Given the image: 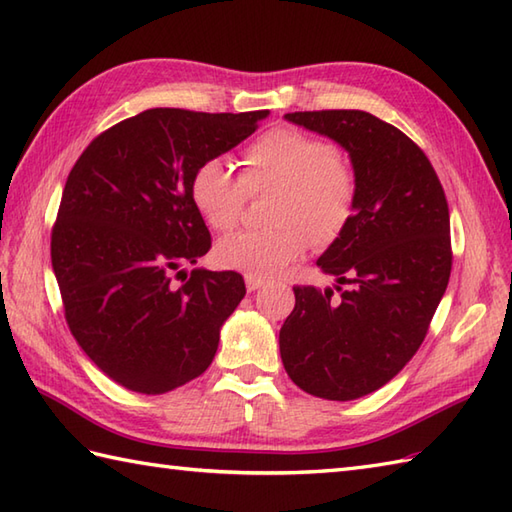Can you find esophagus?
Segmentation results:
<instances>
[{
    "instance_id": "esophagus-1",
    "label": "esophagus",
    "mask_w": 512,
    "mask_h": 512,
    "mask_svg": "<svg viewBox=\"0 0 512 512\" xmlns=\"http://www.w3.org/2000/svg\"><path fill=\"white\" fill-rule=\"evenodd\" d=\"M264 286V279L262 277H253V275H246V288L248 292H255Z\"/></svg>"
}]
</instances>
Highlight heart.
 Instances as JSON below:
<instances>
[{
	"instance_id": "heart-1",
	"label": "heart",
	"mask_w": 512,
	"mask_h": 512,
	"mask_svg": "<svg viewBox=\"0 0 512 512\" xmlns=\"http://www.w3.org/2000/svg\"><path fill=\"white\" fill-rule=\"evenodd\" d=\"M242 176L222 158H206L193 169L189 195L195 211L215 233H231L242 222L248 193L275 189L268 228L244 231L217 244L224 268L253 277H273L299 259L312 239L336 242L350 226L358 180L341 149L299 127H273L242 151Z\"/></svg>"
}]
</instances>
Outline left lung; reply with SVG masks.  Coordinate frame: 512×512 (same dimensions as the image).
Instances as JSON below:
<instances>
[{
    "instance_id": "1",
    "label": "left lung",
    "mask_w": 512,
    "mask_h": 512,
    "mask_svg": "<svg viewBox=\"0 0 512 512\" xmlns=\"http://www.w3.org/2000/svg\"><path fill=\"white\" fill-rule=\"evenodd\" d=\"M286 118L350 151L358 198L350 226L317 262L339 281L336 292L292 288L281 361L308 394L354 400L389 383L429 332L453 266L447 195L424 151L369 112Z\"/></svg>"
}]
</instances>
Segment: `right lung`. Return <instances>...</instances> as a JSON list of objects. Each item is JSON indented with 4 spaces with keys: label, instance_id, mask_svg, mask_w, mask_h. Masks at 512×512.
Instances as JSON below:
<instances>
[{
    "label": "right lung",
    "instance_id": "1",
    "mask_svg": "<svg viewBox=\"0 0 512 512\" xmlns=\"http://www.w3.org/2000/svg\"><path fill=\"white\" fill-rule=\"evenodd\" d=\"M266 114L156 107L105 129L74 162L50 235L52 268L72 336L118 385L165 394L211 365L246 286L235 270H182L211 248L189 180Z\"/></svg>",
    "mask_w": 512,
    "mask_h": 512
}]
</instances>
